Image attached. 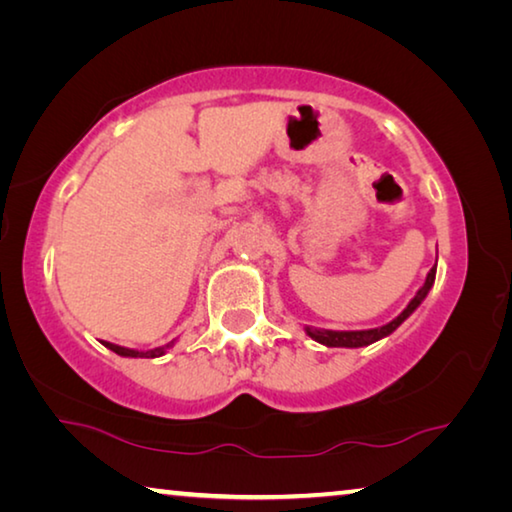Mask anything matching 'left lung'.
<instances>
[{"instance_id":"8db88e82","label":"left lung","mask_w":512,"mask_h":512,"mask_svg":"<svg viewBox=\"0 0 512 512\" xmlns=\"http://www.w3.org/2000/svg\"><path fill=\"white\" fill-rule=\"evenodd\" d=\"M433 280H436V266L431 268L429 275H427V282L422 284V289L415 293V298L409 302V307H406L400 316L391 323L384 325V327H375V329H359V332H332V329H316V327H307V334L311 339L327 345V348H361V345H370L379 339H384L391 332H395L397 327H400L406 318H409L415 307L420 305V302L427 298V293L431 289Z\"/></svg>"}]
</instances>
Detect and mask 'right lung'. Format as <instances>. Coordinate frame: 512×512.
Masks as SVG:
<instances>
[{
	"label": "right lung",
	"mask_w": 512,
	"mask_h": 512,
	"mask_svg": "<svg viewBox=\"0 0 512 512\" xmlns=\"http://www.w3.org/2000/svg\"><path fill=\"white\" fill-rule=\"evenodd\" d=\"M106 345V348H110L112 352H117V354H121V357H146V359H153V357H162L164 354V350L169 348H155V350H149V352H137V350H128V348H121V345H115V343H103Z\"/></svg>",
	"instance_id": "obj_1"
}]
</instances>
